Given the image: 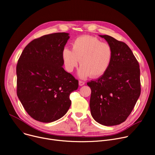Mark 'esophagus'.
Returning a JSON list of instances; mask_svg holds the SVG:
<instances>
[{"label": "esophagus", "instance_id": "esophagus-1", "mask_svg": "<svg viewBox=\"0 0 155 155\" xmlns=\"http://www.w3.org/2000/svg\"><path fill=\"white\" fill-rule=\"evenodd\" d=\"M84 84H85V82L82 81H79V85L80 86H82L84 85Z\"/></svg>", "mask_w": 155, "mask_h": 155}]
</instances>
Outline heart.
I'll list each match as a JSON object with an SVG mask.
<instances>
[{
    "label": "heart",
    "mask_w": 155,
    "mask_h": 155,
    "mask_svg": "<svg viewBox=\"0 0 155 155\" xmlns=\"http://www.w3.org/2000/svg\"><path fill=\"white\" fill-rule=\"evenodd\" d=\"M113 56L112 47L107 43L84 35L76 38L71 45V51L64 48L62 51V59L68 72H73L79 64L78 76L86 78L102 76L110 65Z\"/></svg>",
    "instance_id": "heart-1"
}]
</instances>
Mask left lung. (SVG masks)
<instances>
[{"mask_svg":"<svg viewBox=\"0 0 155 155\" xmlns=\"http://www.w3.org/2000/svg\"><path fill=\"white\" fill-rule=\"evenodd\" d=\"M99 37L110 45L113 56L106 72L87 83L91 89V113L100 124L117 125L125 121L140 97V67L126 43L109 35Z\"/></svg>","mask_w":155,"mask_h":155,"instance_id":"1","label":"left lung"}]
</instances>
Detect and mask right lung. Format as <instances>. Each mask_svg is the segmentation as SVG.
I'll return each mask as SVG.
<instances>
[{"instance_id":"add662e5","label":"right lung","mask_w":155,"mask_h":155,"mask_svg":"<svg viewBox=\"0 0 155 155\" xmlns=\"http://www.w3.org/2000/svg\"><path fill=\"white\" fill-rule=\"evenodd\" d=\"M68 33L46 35L29 43L17 65V96L35 120L50 123L69 110L70 94L78 81L63 69L62 51L69 38Z\"/></svg>"}]
</instances>
